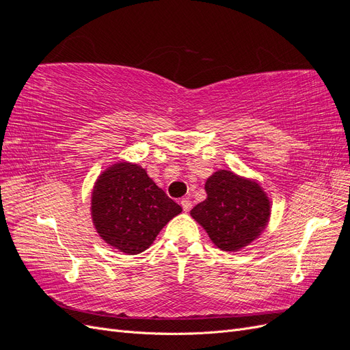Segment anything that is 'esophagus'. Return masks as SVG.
<instances>
[{
	"instance_id": "esophagus-1",
	"label": "esophagus",
	"mask_w": 350,
	"mask_h": 350,
	"mask_svg": "<svg viewBox=\"0 0 350 350\" xmlns=\"http://www.w3.org/2000/svg\"><path fill=\"white\" fill-rule=\"evenodd\" d=\"M181 206H183L184 211H189V210H191V207H193L191 200H189V198H183L181 200Z\"/></svg>"
}]
</instances>
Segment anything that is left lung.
Masks as SVG:
<instances>
[{
    "label": "left lung",
    "instance_id": "obj_1",
    "mask_svg": "<svg viewBox=\"0 0 350 350\" xmlns=\"http://www.w3.org/2000/svg\"><path fill=\"white\" fill-rule=\"evenodd\" d=\"M206 193L207 198L191 210V216L220 250L248 245L266 226L270 201L258 184L219 171L207 179Z\"/></svg>",
    "mask_w": 350,
    "mask_h": 350
}]
</instances>
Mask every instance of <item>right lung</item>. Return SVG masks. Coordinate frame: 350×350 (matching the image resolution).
<instances>
[{
    "label": "right lung",
    "instance_id": "obj_1",
    "mask_svg": "<svg viewBox=\"0 0 350 350\" xmlns=\"http://www.w3.org/2000/svg\"><path fill=\"white\" fill-rule=\"evenodd\" d=\"M181 210L143 167L125 162L103 172L92 196V217L98 234L125 254L149 248Z\"/></svg>",
    "mask_w": 350,
    "mask_h": 350
}]
</instances>
